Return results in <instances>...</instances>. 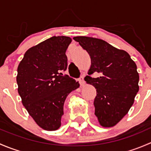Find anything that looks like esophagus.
Wrapping results in <instances>:
<instances>
[{
    "label": "esophagus",
    "mask_w": 151,
    "mask_h": 151,
    "mask_svg": "<svg viewBox=\"0 0 151 151\" xmlns=\"http://www.w3.org/2000/svg\"><path fill=\"white\" fill-rule=\"evenodd\" d=\"M84 77L85 76L83 75H81L80 77V78H79V82H80V84L81 86H83V85H85V80H84Z\"/></svg>",
    "instance_id": "obj_1"
}]
</instances>
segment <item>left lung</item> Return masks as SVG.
<instances>
[{"label":"left lung","instance_id":"8db88e82","mask_svg":"<svg viewBox=\"0 0 151 151\" xmlns=\"http://www.w3.org/2000/svg\"><path fill=\"white\" fill-rule=\"evenodd\" d=\"M73 39L91 57V66L85 80L96 89V116L104 127L114 126L128 113L139 91L136 63L129 53L104 40L86 36ZM93 73L99 77L93 78Z\"/></svg>","mask_w":151,"mask_h":151}]
</instances>
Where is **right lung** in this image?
<instances>
[{"label":"right lung","mask_w":151,"mask_h":151,"mask_svg":"<svg viewBox=\"0 0 151 151\" xmlns=\"http://www.w3.org/2000/svg\"><path fill=\"white\" fill-rule=\"evenodd\" d=\"M68 36H52L26 51L17 68V83L22 104L35 122L47 131L60 126L63 105L69 93L79 88L67 68Z\"/></svg>","instance_id":"obj_1"}]
</instances>
